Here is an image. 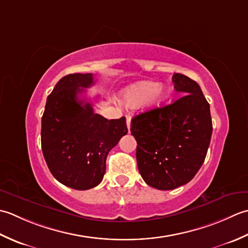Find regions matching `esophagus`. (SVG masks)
Masks as SVG:
<instances>
[{
	"label": "esophagus",
	"mask_w": 248,
	"mask_h": 248,
	"mask_svg": "<svg viewBox=\"0 0 248 248\" xmlns=\"http://www.w3.org/2000/svg\"><path fill=\"white\" fill-rule=\"evenodd\" d=\"M130 122H131V118H130V115H126V124H127V128H128V130L130 129Z\"/></svg>",
	"instance_id": "obj_1"
}]
</instances>
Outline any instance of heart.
<instances>
[{
	"label": "heart",
	"instance_id": "obj_1",
	"mask_svg": "<svg viewBox=\"0 0 248 248\" xmlns=\"http://www.w3.org/2000/svg\"><path fill=\"white\" fill-rule=\"evenodd\" d=\"M169 89L163 83L141 81L124 91L122 102L128 107L143 105L149 108H158L169 97Z\"/></svg>",
	"mask_w": 248,
	"mask_h": 248
}]
</instances>
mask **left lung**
I'll return each instance as SVG.
<instances>
[{"instance_id": "obj_1", "label": "left lung", "mask_w": 248, "mask_h": 248, "mask_svg": "<svg viewBox=\"0 0 248 248\" xmlns=\"http://www.w3.org/2000/svg\"><path fill=\"white\" fill-rule=\"evenodd\" d=\"M172 81L181 96L136 115L130 123L139 172L146 184L160 190L180 187L194 178L213 130L210 105L199 84L182 74H174Z\"/></svg>"}]
</instances>
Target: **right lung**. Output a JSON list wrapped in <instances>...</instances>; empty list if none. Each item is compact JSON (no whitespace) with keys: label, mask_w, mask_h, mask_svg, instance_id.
<instances>
[{"label":"right lung","mask_w":248,"mask_h":248,"mask_svg":"<svg viewBox=\"0 0 248 248\" xmlns=\"http://www.w3.org/2000/svg\"><path fill=\"white\" fill-rule=\"evenodd\" d=\"M94 84L92 74H70L55 84L42 118V150L50 172L70 188L97 186L109 151L127 134L126 119L107 120L79 95Z\"/></svg>","instance_id":"add662e5"}]
</instances>
